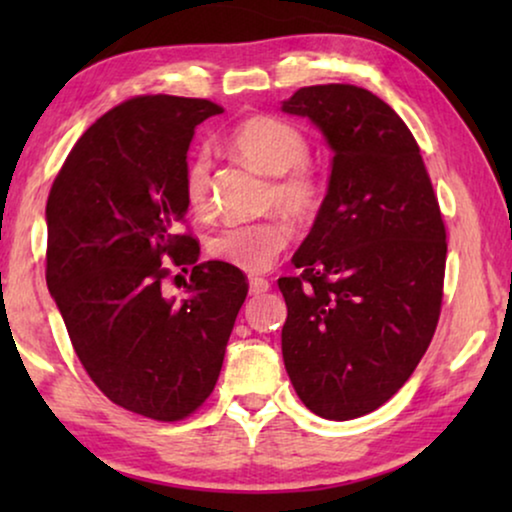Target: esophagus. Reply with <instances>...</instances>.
I'll return each instance as SVG.
<instances>
[{"mask_svg":"<svg viewBox=\"0 0 512 512\" xmlns=\"http://www.w3.org/2000/svg\"><path fill=\"white\" fill-rule=\"evenodd\" d=\"M268 289H270L268 279H263V277H251L249 279V293H251V296H261V293H265Z\"/></svg>","mask_w":512,"mask_h":512,"instance_id":"1","label":"esophagus"}]
</instances>
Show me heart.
I'll list each match as a JSON object with an SVG mask.
<instances>
[{"instance_id":"b5f03b06","label":"heart","mask_w":512,"mask_h":512,"mask_svg":"<svg viewBox=\"0 0 512 512\" xmlns=\"http://www.w3.org/2000/svg\"><path fill=\"white\" fill-rule=\"evenodd\" d=\"M230 144L240 156L261 170L272 174L270 202L296 216H312L321 200L319 179L305 165L310 144L305 132L277 116H251L230 135ZM184 195L193 209H202L209 200V158L195 153L188 160L184 174ZM293 237V226L284 216H270L251 223H228L209 237V254L237 270H270L279 254Z\"/></svg>"}]
</instances>
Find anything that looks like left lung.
<instances>
[{"label":"left lung","mask_w":512,"mask_h":512,"mask_svg":"<svg viewBox=\"0 0 512 512\" xmlns=\"http://www.w3.org/2000/svg\"><path fill=\"white\" fill-rule=\"evenodd\" d=\"M282 111L317 125L331 177L293 254L282 354L300 401L345 422L387 403L436 333L445 223L419 146L401 116L349 83L307 86Z\"/></svg>","instance_id":"obj_1"}]
</instances>
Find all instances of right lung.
I'll return each mask as SVG.
<instances>
[{"label": "right lung", "mask_w": 512, "mask_h": 512, "mask_svg": "<svg viewBox=\"0 0 512 512\" xmlns=\"http://www.w3.org/2000/svg\"><path fill=\"white\" fill-rule=\"evenodd\" d=\"M216 114L174 95L118 104L83 132L46 202V284L76 356L109 401L158 422L212 394L249 291L233 265L198 263L200 244L179 233L188 146ZM172 264L192 268L184 301L159 289Z\"/></svg>", "instance_id": "add662e5"}]
</instances>
